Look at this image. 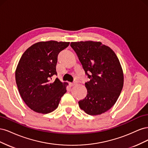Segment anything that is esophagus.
<instances>
[{
    "instance_id": "esophagus-1",
    "label": "esophagus",
    "mask_w": 148,
    "mask_h": 148,
    "mask_svg": "<svg viewBox=\"0 0 148 148\" xmlns=\"http://www.w3.org/2000/svg\"><path fill=\"white\" fill-rule=\"evenodd\" d=\"M75 82H73V83H69V84H70V86H73L74 85H75Z\"/></svg>"
}]
</instances>
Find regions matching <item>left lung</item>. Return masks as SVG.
<instances>
[{
  "mask_svg": "<svg viewBox=\"0 0 148 148\" xmlns=\"http://www.w3.org/2000/svg\"><path fill=\"white\" fill-rule=\"evenodd\" d=\"M70 46L90 79L85 83L87 95L78 102L79 107L90 115L106 112L115 104L123 86V72L117 55L99 41L71 42Z\"/></svg>",
  "mask_w": 148,
  "mask_h": 148,
  "instance_id": "left-lung-1",
  "label": "left lung"
}]
</instances>
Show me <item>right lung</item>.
<instances>
[{
    "label": "right lung",
    "instance_id": "1",
    "mask_svg": "<svg viewBox=\"0 0 148 148\" xmlns=\"http://www.w3.org/2000/svg\"><path fill=\"white\" fill-rule=\"evenodd\" d=\"M69 42L41 41L33 44L21 56L15 70V80L22 99L39 114L52 112L59 106L69 84L51 77L57 75L59 52Z\"/></svg>",
    "mask_w": 148,
    "mask_h": 148
}]
</instances>
